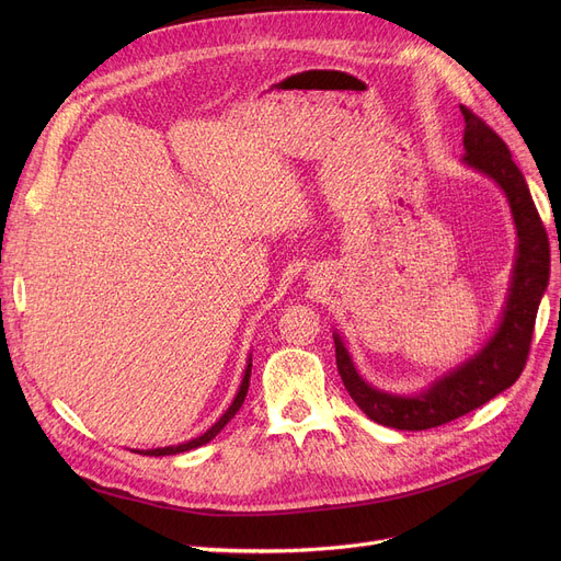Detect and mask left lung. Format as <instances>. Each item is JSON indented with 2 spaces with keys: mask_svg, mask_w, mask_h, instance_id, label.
<instances>
[{
  "mask_svg": "<svg viewBox=\"0 0 561 561\" xmlns=\"http://www.w3.org/2000/svg\"><path fill=\"white\" fill-rule=\"evenodd\" d=\"M461 115L466 123V154L461 161L491 176L505 191L514 216L518 248L512 286L503 318L486 345L419 396H396L370 387L352 364L339 332H334L336 368L350 398L370 421L396 430L419 432L446 425L510 389L525 368L539 302L550 277L548 233L523 172L512 161L505 140L482 117L466 106H461Z\"/></svg>",
  "mask_w": 561,
  "mask_h": 561,
  "instance_id": "obj_1",
  "label": "left lung"
}]
</instances>
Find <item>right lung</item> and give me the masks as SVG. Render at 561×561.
Listing matches in <instances>:
<instances>
[{
    "label": "right lung",
    "mask_w": 561,
    "mask_h": 561,
    "mask_svg": "<svg viewBox=\"0 0 561 561\" xmlns=\"http://www.w3.org/2000/svg\"><path fill=\"white\" fill-rule=\"evenodd\" d=\"M250 375H252V357L248 359V368H245V375H243V381H241V389H239V393H236V398H233V402L229 404V409L225 411V414L220 416V421L216 423V425H211L209 430H206L202 436H197V438H191V440H186V444H180V446H168V448H154V450H138L140 455H150V457H165V455H180V453H186V450H193V448H199V446H204V444H209V440L236 416V411L241 409V404H243V400H245V396H248V387H250Z\"/></svg>",
    "instance_id": "right-lung-1"
}]
</instances>
